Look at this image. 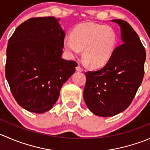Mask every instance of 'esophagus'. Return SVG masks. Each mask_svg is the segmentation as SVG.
Returning a JSON list of instances; mask_svg holds the SVG:
<instances>
[{
  "label": "esophagus",
  "instance_id": "1",
  "mask_svg": "<svg viewBox=\"0 0 150 150\" xmlns=\"http://www.w3.org/2000/svg\"><path fill=\"white\" fill-rule=\"evenodd\" d=\"M76 70L78 71V72H82V71H83V69L81 66L78 65L76 67Z\"/></svg>",
  "mask_w": 150,
  "mask_h": 150
}]
</instances>
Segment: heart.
<instances>
[{
    "label": "heart",
    "mask_w": 150,
    "mask_h": 150,
    "mask_svg": "<svg viewBox=\"0 0 150 150\" xmlns=\"http://www.w3.org/2000/svg\"><path fill=\"white\" fill-rule=\"evenodd\" d=\"M116 35L110 27L93 23H83L75 28L71 38L64 39L66 50L77 55L83 50V57L91 67L104 66L112 54Z\"/></svg>",
    "instance_id": "obj_1"
}]
</instances>
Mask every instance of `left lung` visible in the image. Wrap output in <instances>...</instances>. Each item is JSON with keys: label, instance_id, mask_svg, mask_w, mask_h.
<instances>
[{"label": "left lung", "instance_id": "8db88e82", "mask_svg": "<svg viewBox=\"0 0 150 150\" xmlns=\"http://www.w3.org/2000/svg\"><path fill=\"white\" fill-rule=\"evenodd\" d=\"M121 30L122 43L116 47L102 69L86 72L84 101L91 112L111 117L126 110L132 102L144 75L146 51L131 25L113 19Z\"/></svg>", "mask_w": 150, "mask_h": 150}]
</instances>
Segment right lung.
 <instances>
[{
    "label": "right lung",
    "instance_id": "obj_1",
    "mask_svg": "<svg viewBox=\"0 0 150 150\" xmlns=\"http://www.w3.org/2000/svg\"><path fill=\"white\" fill-rule=\"evenodd\" d=\"M64 36L53 16L33 17L19 25L8 40L6 78L15 100L25 110H51L75 72L78 63L62 58Z\"/></svg>",
    "mask_w": 150,
    "mask_h": 150
}]
</instances>
